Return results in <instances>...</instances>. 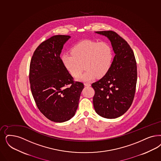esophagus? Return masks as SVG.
Wrapping results in <instances>:
<instances>
[{
    "mask_svg": "<svg viewBox=\"0 0 161 161\" xmlns=\"http://www.w3.org/2000/svg\"><path fill=\"white\" fill-rule=\"evenodd\" d=\"M84 86H90L91 84L90 83H84Z\"/></svg>",
    "mask_w": 161,
    "mask_h": 161,
    "instance_id": "esophagus-1",
    "label": "esophagus"
}]
</instances>
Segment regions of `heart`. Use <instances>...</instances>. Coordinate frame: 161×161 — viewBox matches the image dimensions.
Listing matches in <instances>:
<instances>
[{
	"mask_svg": "<svg viewBox=\"0 0 161 161\" xmlns=\"http://www.w3.org/2000/svg\"><path fill=\"white\" fill-rule=\"evenodd\" d=\"M113 58V50L109 43L84 40L74 46L72 53H64L61 60L64 66L73 77L77 76L84 65L86 70L77 79L89 81L96 76L103 77L107 74L111 69Z\"/></svg>",
	"mask_w": 161,
	"mask_h": 161,
	"instance_id": "heart-1",
	"label": "heart"
}]
</instances>
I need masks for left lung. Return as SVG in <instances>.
Segmentation results:
<instances>
[{"mask_svg": "<svg viewBox=\"0 0 161 161\" xmlns=\"http://www.w3.org/2000/svg\"><path fill=\"white\" fill-rule=\"evenodd\" d=\"M111 41L115 54L109 72L92 84L95 91L94 110L101 117L113 119L125 114L133 103L137 83V64L127 42L113 31H96Z\"/></svg>", "mask_w": 161, "mask_h": 161, "instance_id": "8db88e82", "label": "left lung"}]
</instances>
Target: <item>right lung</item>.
<instances>
[{
    "mask_svg": "<svg viewBox=\"0 0 161 161\" xmlns=\"http://www.w3.org/2000/svg\"><path fill=\"white\" fill-rule=\"evenodd\" d=\"M69 36L56 35L42 42L34 51L29 80L36 105L47 119L69 120L77 109L83 83L74 81L64 66L61 55Z\"/></svg>",
    "mask_w": 161,
    "mask_h": 161,
    "instance_id": "add662e5",
    "label": "right lung"
}]
</instances>
